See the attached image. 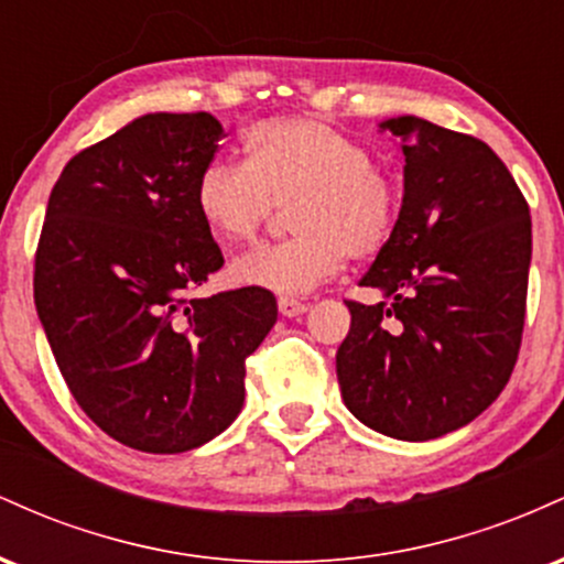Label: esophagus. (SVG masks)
<instances>
[{
    "label": "esophagus",
    "instance_id": "34e87169",
    "mask_svg": "<svg viewBox=\"0 0 564 564\" xmlns=\"http://www.w3.org/2000/svg\"><path fill=\"white\" fill-rule=\"evenodd\" d=\"M278 310H281V315H286V318H296V315L307 313V304L294 300V296H281V300H278Z\"/></svg>",
    "mask_w": 564,
    "mask_h": 564
}]
</instances>
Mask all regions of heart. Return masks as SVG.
Listing matches in <instances>:
<instances>
[{
    "mask_svg": "<svg viewBox=\"0 0 564 564\" xmlns=\"http://www.w3.org/2000/svg\"><path fill=\"white\" fill-rule=\"evenodd\" d=\"M243 164L212 161L196 185V209L219 241L249 243L278 204H289V241L232 262L241 286L307 294L390 243L400 212L398 183L349 134L307 119L260 121L243 134Z\"/></svg>",
    "mask_w": 564,
    "mask_h": 564,
    "instance_id": "obj_1",
    "label": "heart"
}]
</instances>
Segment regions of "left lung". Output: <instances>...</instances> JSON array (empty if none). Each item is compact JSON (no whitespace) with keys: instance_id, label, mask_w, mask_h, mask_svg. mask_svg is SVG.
I'll return each instance as SVG.
<instances>
[{"instance_id":"obj_1","label":"left lung","mask_w":564,"mask_h":564,"mask_svg":"<svg viewBox=\"0 0 564 564\" xmlns=\"http://www.w3.org/2000/svg\"><path fill=\"white\" fill-rule=\"evenodd\" d=\"M400 138L403 206L390 243L347 300L336 352L355 419L424 443L477 419L514 371L525 326L530 209L503 161L471 134L416 116L381 121Z\"/></svg>"}]
</instances>
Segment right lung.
Listing matches in <instances>:
<instances>
[{
    "label": "right lung",
    "mask_w": 564,
    "mask_h": 564,
    "mask_svg": "<svg viewBox=\"0 0 564 564\" xmlns=\"http://www.w3.org/2000/svg\"><path fill=\"white\" fill-rule=\"evenodd\" d=\"M219 140L212 113H145L76 153L50 193L39 321L82 411L134 451H193L228 430L246 358L278 318L268 289L193 296L225 262L196 209Z\"/></svg>",
    "instance_id": "add662e5"
}]
</instances>
